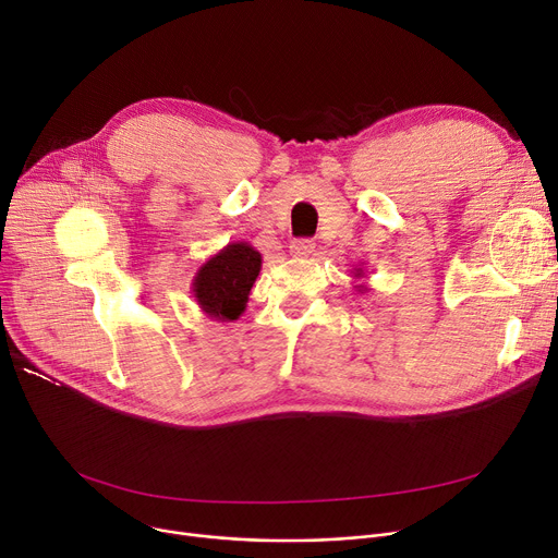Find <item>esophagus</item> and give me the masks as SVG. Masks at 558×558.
<instances>
[{
	"mask_svg": "<svg viewBox=\"0 0 558 558\" xmlns=\"http://www.w3.org/2000/svg\"><path fill=\"white\" fill-rule=\"evenodd\" d=\"M289 253H292L294 257L307 259V257L314 255V244H312L310 239H294L292 244H289Z\"/></svg>",
	"mask_w": 558,
	"mask_h": 558,
	"instance_id": "1",
	"label": "esophagus"
}]
</instances>
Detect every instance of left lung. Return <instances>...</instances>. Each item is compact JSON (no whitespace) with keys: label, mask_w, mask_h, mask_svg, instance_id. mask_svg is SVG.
<instances>
[{"label":"left lung","mask_w":558,"mask_h":558,"mask_svg":"<svg viewBox=\"0 0 558 558\" xmlns=\"http://www.w3.org/2000/svg\"><path fill=\"white\" fill-rule=\"evenodd\" d=\"M353 278H355V280H365V269H362V266H355V269H353ZM353 287H355V292H360V294L369 292V287H367L365 282H357V284H353Z\"/></svg>","instance_id":"1"}]
</instances>
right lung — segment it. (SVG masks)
<instances>
[{"mask_svg": "<svg viewBox=\"0 0 558 558\" xmlns=\"http://www.w3.org/2000/svg\"><path fill=\"white\" fill-rule=\"evenodd\" d=\"M262 269V255L248 241H232L211 255L193 276L191 292L205 317L234 322L246 310L251 287Z\"/></svg>", "mask_w": 558, "mask_h": 558, "instance_id": "add662e5", "label": "right lung"}]
</instances>
